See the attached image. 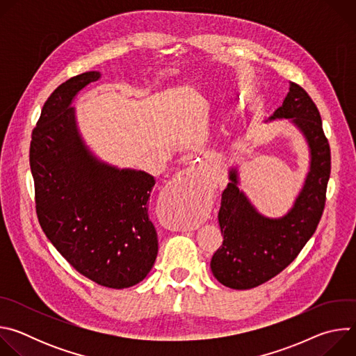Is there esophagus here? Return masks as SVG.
I'll return each instance as SVG.
<instances>
[{"label":"esophagus","mask_w":356,"mask_h":356,"mask_svg":"<svg viewBox=\"0 0 356 356\" xmlns=\"http://www.w3.org/2000/svg\"><path fill=\"white\" fill-rule=\"evenodd\" d=\"M190 177V172L188 170H183V172H180L177 176H176V181H186L187 179Z\"/></svg>","instance_id":"1"}]
</instances>
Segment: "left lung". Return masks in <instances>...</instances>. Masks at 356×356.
<instances>
[{"label": "left lung", "instance_id": "1", "mask_svg": "<svg viewBox=\"0 0 356 356\" xmlns=\"http://www.w3.org/2000/svg\"><path fill=\"white\" fill-rule=\"evenodd\" d=\"M291 118L310 146V172L293 209L282 218L261 216L238 188L235 169L229 172L221 197L218 222L222 245L211 258L216 279L227 287H257L286 269L317 229L331 173V150L320 111L301 86L290 81L283 104L270 120Z\"/></svg>", "mask_w": 356, "mask_h": 356}]
</instances>
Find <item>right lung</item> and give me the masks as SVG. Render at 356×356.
Listing matches in <instances>:
<instances>
[{
	"instance_id": "right-lung-1",
	"label": "right lung",
	"mask_w": 356,
	"mask_h": 356,
	"mask_svg": "<svg viewBox=\"0 0 356 356\" xmlns=\"http://www.w3.org/2000/svg\"><path fill=\"white\" fill-rule=\"evenodd\" d=\"M98 79V72L77 74L43 104L29 147L35 207L49 241L80 275L127 289L146 277L158 255V234L147 214L155 180L98 162L83 143L70 103Z\"/></svg>"
}]
</instances>
